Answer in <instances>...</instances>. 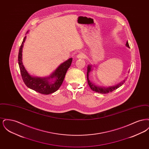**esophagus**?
Returning <instances> with one entry per match:
<instances>
[{"label":"esophagus","instance_id":"1","mask_svg":"<svg viewBox=\"0 0 149 149\" xmlns=\"http://www.w3.org/2000/svg\"><path fill=\"white\" fill-rule=\"evenodd\" d=\"M85 55H84V54L83 53H80L79 54H78V55L77 56V58L78 59H81V58H85Z\"/></svg>","mask_w":149,"mask_h":149}]
</instances>
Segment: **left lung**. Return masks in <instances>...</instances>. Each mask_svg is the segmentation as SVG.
<instances>
[{
    "instance_id": "1",
    "label": "left lung",
    "mask_w": 149,
    "mask_h": 149,
    "mask_svg": "<svg viewBox=\"0 0 149 149\" xmlns=\"http://www.w3.org/2000/svg\"><path fill=\"white\" fill-rule=\"evenodd\" d=\"M126 46L128 48L130 47V46H129V44H128V41H127V42L126 43ZM91 70H92V65H89L88 66V68H87V74H86L88 83V85H89V87L91 88V89L93 91L95 92L98 93H102V94H107V93H108L112 92L113 91H115L116 89H117V88H118L119 87H120V86H122V84H123L125 82V80H124L122 82L118 84L117 85H115V86H113L106 87H106H103V86L101 87V86H97V85H95L94 84H93L92 82H91L90 81V80H89V72H91Z\"/></svg>"
}]
</instances>
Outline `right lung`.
I'll return each mask as SVG.
<instances>
[{
    "label": "right lung",
    "mask_w": 149,
    "mask_h": 149,
    "mask_svg": "<svg viewBox=\"0 0 149 149\" xmlns=\"http://www.w3.org/2000/svg\"><path fill=\"white\" fill-rule=\"evenodd\" d=\"M26 38V36L23 38L18 53V64L24 84L29 88L43 94L47 95L55 92L62 84L66 71L71 66L72 58H70L60 65L48 77L40 78L31 76L26 70L22 63V49Z\"/></svg>",
    "instance_id": "obj_1"
}]
</instances>
